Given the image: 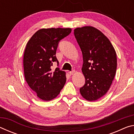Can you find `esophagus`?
<instances>
[{
	"label": "esophagus",
	"instance_id": "esophagus-1",
	"mask_svg": "<svg viewBox=\"0 0 134 134\" xmlns=\"http://www.w3.org/2000/svg\"><path fill=\"white\" fill-rule=\"evenodd\" d=\"M74 72H75V70H72V71L69 72L70 75H72V74H74Z\"/></svg>",
	"mask_w": 134,
	"mask_h": 134
}]
</instances>
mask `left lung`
Listing matches in <instances>:
<instances>
[{"label": "left lung", "instance_id": "8db88e82", "mask_svg": "<svg viewBox=\"0 0 134 134\" xmlns=\"http://www.w3.org/2000/svg\"><path fill=\"white\" fill-rule=\"evenodd\" d=\"M74 34L82 52L81 70L86 80L80 93L87 100L95 101L112 85L116 71V52L108 38L94 27L76 28Z\"/></svg>", "mask_w": 134, "mask_h": 134}]
</instances>
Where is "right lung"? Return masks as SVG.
Masks as SVG:
<instances>
[{
    "label": "right lung",
    "mask_w": 134,
    "mask_h": 134,
    "mask_svg": "<svg viewBox=\"0 0 134 134\" xmlns=\"http://www.w3.org/2000/svg\"><path fill=\"white\" fill-rule=\"evenodd\" d=\"M71 28L41 29L29 40L24 55L25 78L37 96L45 101L58 96L66 81L65 72L51 67L58 61L55 54L59 42L69 35Z\"/></svg>",
    "instance_id": "obj_1"
}]
</instances>
